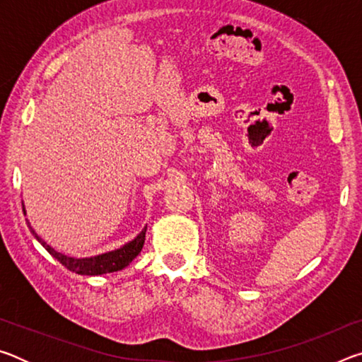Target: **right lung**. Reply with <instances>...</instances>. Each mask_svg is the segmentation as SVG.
Listing matches in <instances>:
<instances>
[{
    "label": "right lung",
    "mask_w": 362,
    "mask_h": 362,
    "mask_svg": "<svg viewBox=\"0 0 362 362\" xmlns=\"http://www.w3.org/2000/svg\"><path fill=\"white\" fill-rule=\"evenodd\" d=\"M28 228L33 233L36 240L42 244V247H45L47 252L54 257V259H57L66 269H70V272L76 274H86V276H97V274H103V273H113L129 265V263L139 255L140 250H142L144 243H145V233H146V226H145V228L139 233L137 238H134L131 243L124 244L122 247L112 250V252L100 254L95 257H88V259H75V257L64 255L57 252V250H54L51 246H47V244L42 241L38 235H36L35 230L30 226V223H28Z\"/></svg>",
    "instance_id": "right-lung-1"
}]
</instances>
